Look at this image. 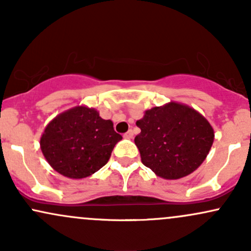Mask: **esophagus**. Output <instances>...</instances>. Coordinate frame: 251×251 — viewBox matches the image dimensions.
<instances>
[{"mask_svg": "<svg viewBox=\"0 0 251 251\" xmlns=\"http://www.w3.org/2000/svg\"><path fill=\"white\" fill-rule=\"evenodd\" d=\"M124 138H125V139H132V138H133V131H132V129H128V131L124 134Z\"/></svg>", "mask_w": 251, "mask_h": 251, "instance_id": "esophagus-1", "label": "esophagus"}]
</instances>
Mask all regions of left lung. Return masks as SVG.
<instances>
[{"label":"left lung","mask_w":251,"mask_h":251,"mask_svg":"<svg viewBox=\"0 0 251 251\" xmlns=\"http://www.w3.org/2000/svg\"><path fill=\"white\" fill-rule=\"evenodd\" d=\"M134 138L142 163L164 179H179L200 168L212 143L214 128L200 112L171 101L145 111Z\"/></svg>","instance_id":"1"}]
</instances>
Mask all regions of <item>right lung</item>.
<instances>
[{
  "label": "right lung",
  "instance_id": "add662e5",
  "mask_svg": "<svg viewBox=\"0 0 251 251\" xmlns=\"http://www.w3.org/2000/svg\"><path fill=\"white\" fill-rule=\"evenodd\" d=\"M122 139L113 123L102 119L97 109L76 106L60 113L46 126L40 146L56 172L81 179L101 169Z\"/></svg>",
  "mask_w": 251,
  "mask_h": 251
}]
</instances>
